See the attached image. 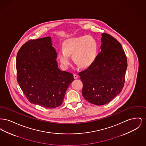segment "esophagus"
Instances as JSON below:
<instances>
[{
    "label": "esophagus",
    "instance_id": "34e87169",
    "mask_svg": "<svg viewBox=\"0 0 146 146\" xmlns=\"http://www.w3.org/2000/svg\"><path fill=\"white\" fill-rule=\"evenodd\" d=\"M73 76H74V79H76V78H78V76L76 74H73Z\"/></svg>",
    "mask_w": 146,
    "mask_h": 146
}]
</instances>
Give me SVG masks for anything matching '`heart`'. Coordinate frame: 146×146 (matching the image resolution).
Here are the masks:
<instances>
[{
	"label": "heart",
	"instance_id": "heart-1",
	"mask_svg": "<svg viewBox=\"0 0 146 146\" xmlns=\"http://www.w3.org/2000/svg\"><path fill=\"white\" fill-rule=\"evenodd\" d=\"M97 43L90 35L70 39L63 43V50L58 53V60L63 68L67 69L71 62L70 55H73L75 63L82 67L89 66L97 55Z\"/></svg>",
	"mask_w": 146,
	"mask_h": 146
}]
</instances>
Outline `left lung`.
<instances>
[{
  "mask_svg": "<svg viewBox=\"0 0 146 146\" xmlns=\"http://www.w3.org/2000/svg\"><path fill=\"white\" fill-rule=\"evenodd\" d=\"M101 42V52L88 68L79 73L84 98L99 106L110 102L121 91L127 67L125 52L116 39L103 33Z\"/></svg>",
  "mask_w": 146,
  "mask_h": 146,
  "instance_id": "obj_1",
  "label": "left lung"
}]
</instances>
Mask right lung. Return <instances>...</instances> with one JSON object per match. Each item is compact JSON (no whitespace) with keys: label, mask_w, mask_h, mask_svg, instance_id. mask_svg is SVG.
I'll list each match as a JSON object with an SVG mask.
<instances>
[{"label":"right lung","mask_w":146,"mask_h":146,"mask_svg":"<svg viewBox=\"0 0 146 146\" xmlns=\"http://www.w3.org/2000/svg\"><path fill=\"white\" fill-rule=\"evenodd\" d=\"M50 36L25 42L16 56L17 81L28 101L45 108L62 104L73 75L58 69Z\"/></svg>","instance_id":"1"}]
</instances>
